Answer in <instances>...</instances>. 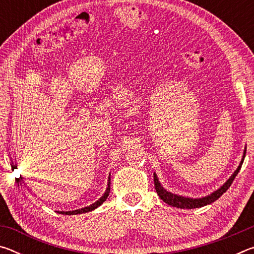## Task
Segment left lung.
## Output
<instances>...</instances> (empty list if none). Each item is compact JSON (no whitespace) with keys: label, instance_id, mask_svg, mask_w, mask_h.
I'll return each instance as SVG.
<instances>
[{"label":"left lung","instance_id":"left-lung-1","mask_svg":"<svg viewBox=\"0 0 254 254\" xmlns=\"http://www.w3.org/2000/svg\"><path fill=\"white\" fill-rule=\"evenodd\" d=\"M246 152H247V147L244 148L243 156L239 163L238 168H236L234 173L231 175V177L227 179L220 188H217L216 190H214L213 192H210V194H208V195L201 196V197H195L194 198V197H188V196L186 197V196H182L178 194H174V192L168 191L165 187L162 186L161 183L159 182L157 174L153 173V180H154V186H156L157 194L163 201H165L166 204L174 206V207H177V208H186V209L199 208V207H203V206L212 204L215 200H217L218 198H220V197L224 194L227 189L230 188L232 183H233L234 178L236 177V175L239 174L241 167H242V163L244 161V157H246Z\"/></svg>","mask_w":254,"mask_h":254}]
</instances>
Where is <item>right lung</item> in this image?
Here are the masks:
<instances>
[{
  "label": "right lung",
  "mask_w": 254,
  "mask_h": 254,
  "mask_svg": "<svg viewBox=\"0 0 254 254\" xmlns=\"http://www.w3.org/2000/svg\"><path fill=\"white\" fill-rule=\"evenodd\" d=\"M110 190H111V174L109 175V180H107V186L105 189V192L102 195V197H100L95 203L91 204L89 206H86V207L83 208H79V209H75V210H68V212H65V210H56V212L59 213V214H63V215H77V214H83V213H88V212H92V210L96 209L97 207H100V206L104 203L106 200L107 196L110 195Z\"/></svg>",
  "instance_id": "1"
}]
</instances>
